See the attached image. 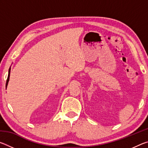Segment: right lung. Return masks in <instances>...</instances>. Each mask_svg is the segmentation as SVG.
Here are the masks:
<instances>
[{
	"label": "right lung",
	"instance_id": "right-lung-1",
	"mask_svg": "<svg viewBox=\"0 0 148 148\" xmlns=\"http://www.w3.org/2000/svg\"><path fill=\"white\" fill-rule=\"evenodd\" d=\"M10 69H9V72H8V78H7V80H6V87H7V86H8V82H9V79H10Z\"/></svg>",
	"mask_w": 148,
	"mask_h": 148
}]
</instances>
